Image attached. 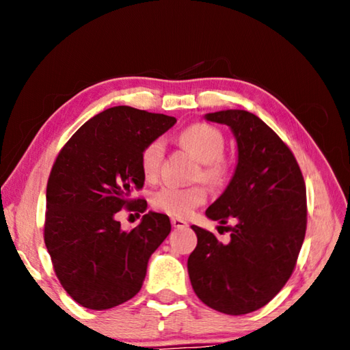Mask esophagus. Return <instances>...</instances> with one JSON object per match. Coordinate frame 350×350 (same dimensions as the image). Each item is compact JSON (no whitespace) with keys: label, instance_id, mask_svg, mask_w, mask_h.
I'll return each mask as SVG.
<instances>
[{"label":"esophagus","instance_id":"34e87169","mask_svg":"<svg viewBox=\"0 0 350 350\" xmlns=\"http://www.w3.org/2000/svg\"><path fill=\"white\" fill-rule=\"evenodd\" d=\"M171 225H173L174 228H187L188 222L183 221V219H179V217H171Z\"/></svg>","mask_w":350,"mask_h":350}]
</instances>
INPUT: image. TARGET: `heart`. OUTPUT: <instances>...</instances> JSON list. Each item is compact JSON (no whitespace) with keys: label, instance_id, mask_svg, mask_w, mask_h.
I'll use <instances>...</instances> for the list:
<instances>
[{"label":"heart","instance_id":"heart-1","mask_svg":"<svg viewBox=\"0 0 350 350\" xmlns=\"http://www.w3.org/2000/svg\"><path fill=\"white\" fill-rule=\"evenodd\" d=\"M179 142L191 151L200 162L196 179L208 182L213 187H221L228 179L230 167L222 157L225 152V137L217 128L208 123H196L179 134ZM165 145L161 139L148 144L140 154V168L146 180H156L163 162ZM208 198L206 187L202 183L191 187L165 185L159 188L151 198V205L157 211L173 217H187L205 204Z\"/></svg>","mask_w":350,"mask_h":350}]
</instances>
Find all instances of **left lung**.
<instances>
[{
  "label": "left lung",
  "mask_w": 350,
  "mask_h": 350,
  "mask_svg": "<svg viewBox=\"0 0 350 350\" xmlns=\"http://www.w3.org/2000/svg\"><path fill=\"white\" fill-rule=\"evenodd\" d=\"M205 118L227 125L238 144L232 180L205 215L236 225L225 227L232 232L228 244L191 225L198 245L188 275L204 304L244 315L270 303L293 273L306 236V183L293 152L258 116L227 109Z\"/></svg>",
  "instance_id": "8db88e82"
}]
</instances>
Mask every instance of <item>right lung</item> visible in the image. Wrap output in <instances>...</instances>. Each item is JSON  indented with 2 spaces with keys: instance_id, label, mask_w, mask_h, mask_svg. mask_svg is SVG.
I'll return each mask as SVG.
<instances>
[{
  "instance_id": "obj_1",
  "label": "right lung",
  "mask_w": 350,
  "mask_h": 350,
  "mask_svg": "<svg viewBox=\"0 0 350 350\" xmlns=\"http://www.w3.org/2000/svg\"><path fill=\"white\" fill-rule=\"evenodd\" d=\"M174 117L114 106L88 120L62 148L46 188L44 244L70 298L92 310L126 303L144 284L148 260L171 232L167 215L148 211L131 232L116 215H137L145 199L142 150L167 133Z\"/></svg>"
}]
</instances>
